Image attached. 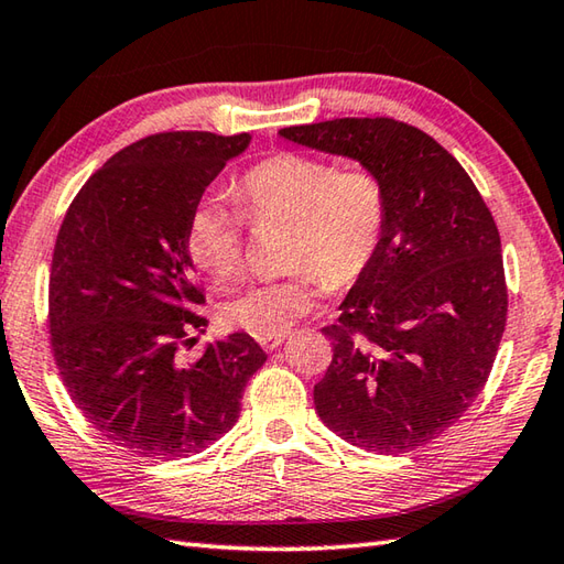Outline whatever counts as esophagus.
Instances as JSON below:
<instances>
[{"mask_svg":"<svg viewBox=\"0 0 564 564\" xmlns=\"http://www.w3.org/2000/svg\"><path fill=\"white\" fill-rule=\"evenodd\" d=\"M289 337V335H279V337H267V339H261V347L267 349V351H273V349H279L281 345H283V339Z\"/></svg>","mask_w":564,"mask_h":564,"instance_id":"esophagus-1","label":"esophagus"}]
</instances>
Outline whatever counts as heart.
Masks as SVG:
<instances>
[{
  "instance_id": "1",
  "label": "heart",
  "mask_w": 564,
  "mask_h": 564,
  "mask_svg": "<svg viewBox=\"0 0 564 564\" xmlns=\"http://www.w3.org/2000/svg\"><path fill=\"white\" fill-rule=\"evenodd\" d=\"M237 197L241 213L215 195L200 197L187 217L185 247L197 269L225 281L245 259L247 217L253 225L289 219L285 267L295 271L251 283L223 303L229 323L259 339L289 333L311 311L319 281L327 289L359 281L389 225V193L377 171L303 151H281L251 165Z\"/></svg>"
}]
</instances>
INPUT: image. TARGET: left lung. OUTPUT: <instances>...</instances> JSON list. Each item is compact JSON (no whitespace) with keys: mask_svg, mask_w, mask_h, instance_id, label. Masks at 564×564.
<instances>
[{"mask_svg":"<svg viewBox=\"0 0 564 564\" xmlns=\"http://www.w3.org/2000/svg\"><path fill=\"white\" fill-rule=\"evenodd\" d=\"M279 134L377 171L389 225L369 271L339 305L315 411L349 445L403 455L433 443L487 383L503 337L501 237L447 149L391 117H345Z\"/></svg>","mask_w":564,"mask_h":564,"instance_id":"8db88e82","label":"left lung"}]
</instances>
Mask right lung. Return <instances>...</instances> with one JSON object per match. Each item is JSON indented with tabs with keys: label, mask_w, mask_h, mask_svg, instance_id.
I'll return each instance as SVG.
<instances>
[{
	"label": "right lung",
	"mask_w": 564,
	"mask_h": 564,
	"mask_svg": "<svg viewBox=\"0 0 564 564\" xmlns=\"http://www.w3.org/2000/svg\"><path fill=\"white\" fill-rule=\"evenodd\" d=\"M249 134L161 131L115 153L75 195L53 247L48 329L73 403L109 443L178 459L237 423L267 351L247 333L185 361L207 319L185 225Z\"/></svg>",
	"instance_id": "obj_1"
}]
</instances>
